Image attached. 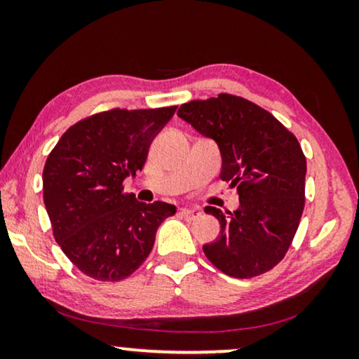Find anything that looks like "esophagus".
Segmentation results:
<instances>
[{"instance_id":"obj_1","label":"esophagus","mask_w":359,"mask_h":359,"mask_svg":"<svg viewBox=\"0 0 359 359\" xmlns=\"http://www.w3.org/2000/svg\"><path fill=\"white\" fill-rule=\"evenodd\" d=\"M201 210L199 209H196V208H183L181 209V215H183L184 219H189V220H194V219H198V217H201Z\"/></svg>"}]
</instances>
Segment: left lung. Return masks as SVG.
<instances>
[{"label":"left lung","instance_id":"left-lung-1","mask_svg":"<svg viewBox=\"0 0 359 359\" xmlns=\"http://www.w3.org/2000/svg\"><path fill=\"white\" fill-rule=\"evenodd\" d=\"M178 116L215 140L220 180L238 193L233 212L204 209L220 224V235L204 245V255L232 278L273 269L291 247L306 203V156L296 135L271 112L227 93L184 102Z\"/></svg>","mask_w":359,"mask_h":359}]
</instances>
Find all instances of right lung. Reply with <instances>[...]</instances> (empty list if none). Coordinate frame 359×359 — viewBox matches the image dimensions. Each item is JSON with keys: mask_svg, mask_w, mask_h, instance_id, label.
<instances>
[{"mask_svg": "<svg viewBox=\"0 0 359 359\" xmlns=\"http://www.w3.org/2000/svg\"><path fill=\"white\" fill-rule=\"evenodd\" d=\"M176 106L109 109L88 116L60 137L43 166V203L53 237L83 274L121 281L149 257L173 204L139 203L124 180L144 168L151 140Z\"/></svg>", "mask_w": 359, "mask_h": 359, "instance_id": "1", "label": "right lung"}]
</instances>
